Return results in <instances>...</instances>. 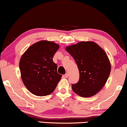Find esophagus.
Wrapping results in <instances>:
<instances>
[{"mask_svg":"<svg viewBox=\"0 0 127 127\" xmlns=\"http://www.w3.org/2000/svg\"><path fill=\"white\" fill-rule=\"evenodd\" d=\"M65 78H68V73H66V74H65Z\"/></svg>","mask_w":127,"mask_h":127,"instance_id":"obj_1","label":"esophagus"}]
</instances>
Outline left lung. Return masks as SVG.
I'll return each mask as SVG.
<instances>
[{
    "label": "left lung",
    "mask_w": 127,
    "mask_h": 127,
    "mask_svg": "<svg viewBox=\"0 0 127 127\" xmlns=\"http://www.w3.org/2000/svg\"><path fill=\"white\" fill-rule=\"evenodd\" d=\"M75 60L80 79L72 89L78 96L89 97L105 86L110 75L111 65L105 50L93 41H81L66 47Z\"/></svg>",
    "instance_id": "left-lung-1"
}]
</instances>
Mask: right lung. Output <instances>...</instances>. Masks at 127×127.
Instances as JSON below:
<instances>
[{
  "mask_svg": "<svg viewBox=\"0 0 127 127\" xmlns=\"http://www.w3.org/2000/svg\"><path fill=\"white\" fill-rule=\"evenodd\" d=\"M59 48V44L53 41L41 40L30 46L21 58L19 66L22 81L35 96L53 93L62 78L53 61Z\"/></svg>",
  "mask_w": 127,
  "mask_h": 127,
  "instance_id": "add662e5",
  "label": "right lung"
}]
</instances>
